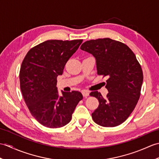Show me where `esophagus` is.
I'll return each mask as SVG.
<instances>
[{
  "instance_id": "34e87169",
  "label": "esophagus",
  "mask_w": 159,
  "mask_h": 159,
  "mask_svg": "<svg viewBox=\"0 0 159 159\" xmlns=\"http://www.w3.org/2000/svg\"><path fill=\"white\" fill-rule=\"evenodd\" d=\"M82 94L84 97H87L89 95V92H87V91L84 90V91H82Z\"/></svg>"
}]
</instances>
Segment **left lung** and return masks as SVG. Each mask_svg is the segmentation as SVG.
Here are the masks:
<instances>
[{"mask_svg": "<svg viewBox=\"0 0 159 159\" xmlns=\"http://www.w3.org/2000/svg\"><path fill=\"white\" fill-rule=\"evenodd\" d=\"M80 49L95 57L97 74L108 77L107 98L97 91L89 94L99 101L92 114L93 121L104 127L122 124L135 107L143 83V72L135 55L126 44L110 38L87 41Z\"/></svg>", "mask_w": 159, "mask_h": 159, "instance_id": "left-lung-1", "label": "left lung"}]
</instances>
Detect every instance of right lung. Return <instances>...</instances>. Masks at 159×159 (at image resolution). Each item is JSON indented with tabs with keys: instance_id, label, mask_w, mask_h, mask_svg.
Segmentation results:
<instances>
[{
	"instance_id": "obj_1",
	"label": "right lung",
	"mask_w": 159,
	"mask_h": 159,
	"mask_svg": "<svg viewBox=\"0 0 159 159\" xmlns=\"http://www.w3.org/2000/svg\"><path fill=\"white\" fill-rule=\"evenodd\" d=\"M83 39L47 40L26 54L20 71V89L32 116L50 128L68 124L74 109L83 99L82 93L72 91L59 94L57 78Z\"/></svg>"
}]
</instances>
